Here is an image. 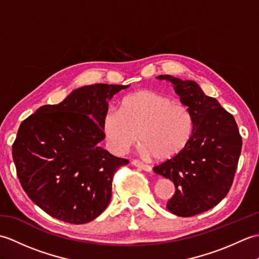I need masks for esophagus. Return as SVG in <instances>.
Wrapping results in <instances>:
<instances>
[{"instance_id":"obj_1","label":"esophagus","mask_w":259,"mask_h":259,"mask_svg":"<svg viewBox=\"0 0 259 259\" xmlns=\"http://www.w3.org/2000/svg\"><path fill=\"white\" fill-rule=\"evenodd\" d=\"M131 163H133L135 167L139 168V169H142V170H145V171H147V172H150L151 170H152V168L149 166V164H146V163L141 162V161H139V160H136V159H135V160L131 161Z\"/></svg>"}]
</instances>
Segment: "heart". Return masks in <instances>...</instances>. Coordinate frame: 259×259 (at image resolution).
I'll use <instances>...</instances> for the list:
<instances>
[{
	"label": "heart",
	"mask_w": 259,
	"mask_h": 259,
	"mask_svg": "<svg viewBox=\"0 0 259 259\" xmlns=\"http://www.w3.org/2000/svg\"><path fill=\"white\" fill-rule=\"evenodd\" d=\"M103 129L119 152L131 149L139 138L142 155L168 160L188 146L194 117L185 103L156 91L141 90L125 97L120 111L108 110Z\"/></svg>",
	"instance_id": "b5f03b06"
}]
</instances>
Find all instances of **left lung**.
<instances>
[{"label":"left lung","mask_w":259,"mask_h":259,"mask_svg":"<svg viewBox=\"0 0 259 259\" xmlns=\"http://www.w3.org/2000/svg\"><path fill=\"white\" fill-rule=\"evenodd\" d=\"M157 78L172 83L180 101L194 117V131L186 149L153 167V171L175 185V195L167 202L168 210L180 217H191L209 210L226 197L243 141L233 114L216 99L206 96L195 81L168 74Z\"/></svg>","instance_id":"1"}]
</instances>
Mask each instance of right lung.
<instances>
[{"mask_svg": "<svg viewBox=\"0 0 259 259\" xmlns=\"http://www.w3.org/2000/svg\"><path fill=\"white\" fill-rule=\"evenodd\" d=\"M129 85L97 83L59 104L38 108L21 123L12 147L16 175L30 199L48 214L85 224L111 199L112 178L129 160L98 144L104 139L108 101Z\"/></svg>", "mask_w": 259, "mask_h": 259, "instance_id": "obj_1", "label": "right lung"}]
</instances>
